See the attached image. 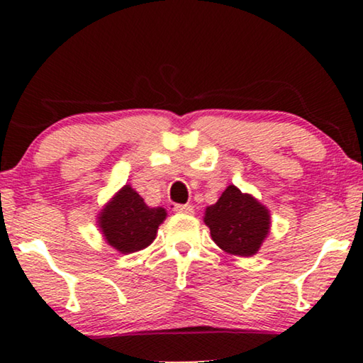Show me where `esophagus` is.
I'll return each mask as SVG.
<instances>
[{
  "label": "esophagus",
  "mask_w": 363,
  "mask_h": 363,
  "mask_svg": "<svg viewBox=\"0 0 363 363\" xmlns=\"http://www.w3.org/2000/svg\"><path fill=\"white\" fill-rule=\"evenodd\" d=\"M175 211L182 213V215H193V206L191 205H175Z\"/></svg>",
  "instance_id": "esophagus-1"
}]
</instances>
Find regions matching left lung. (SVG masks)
I'll return each mask as SVG.
<instances>
[{
	"label": "left lung",
	"mask_w": 363,
	"mask_h": 363,
	"mask_svg": "<svg viewBox=\"0 0 363 363\" xmlns=\"http://www.w3.org/2000/svg\"><path fill=\"white\" fill-rule=\"evenodd\" d=\"M203 221L220 250L241 257L257 255L271 231L267 206L235 185L228 186L215 205L206 206Z\"/></svg>",
	"instance_id": "1"
}]
</instances>
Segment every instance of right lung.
<instances>
[{"instance_id": "add662e5", "label": "right lung", "mask_w": 363, "mask_h": 363, "mask_svg": "<svg viewBox=\"0 0 363 363\" xmlns=\"http://www.w3.org/2000/svg\"><path fill=\"white\" fill-rule=\"evenodd\" d=\"M165 218V208L148 206L130 185H123L99 211L97 226L108 246L132 255L152 245Z\"/></svg>"}]
</instances>
